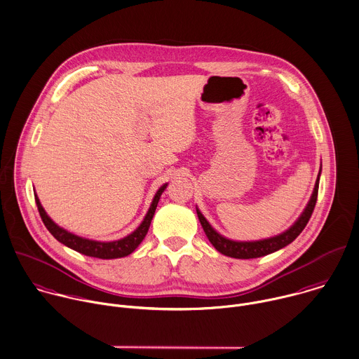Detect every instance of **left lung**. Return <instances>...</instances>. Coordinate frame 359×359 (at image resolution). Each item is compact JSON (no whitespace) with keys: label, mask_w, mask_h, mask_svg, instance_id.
Segmentation results:
<instances>
[{"label":"left lung","mask_w":359,"mask_h":359,"mask_svg":"<svg viewBox=\"0 0 359 359\" xmlns=\"http://www.w3.org/2000/svg\"><path fill=\"white\" fill-rule=\"evenodd\" d=\"M320 172H322V164H320V171H319L316 182H315L312 196H311L308 205L305 206L304 212L301 213V216L295 220V223L290 229L280 233L278 236H274L270 238L257 239V241H234V239L226 238L224 236L217 233L210 226V223L206 220V217L202 215V212L196 206V213H198L199 222L203 227L206 237L220 253L230 256V257H236V259H255V257L266 256L269 253H273V252L287 246L302 233V230L305 229V226L308 224V222L312 216V212L315 209L316 199H318Z\"/></svg>","instance_id":"8db88e82"}]
</instances>
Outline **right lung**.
<instances>
[{"label":"right lung","instance_id":"add662e5","mask_svg":"<svg viewBox=\"0 0 359 359\" xmlns=\"http://www.w3.org/2000/svg\"><path fill=\"white\" fill-rule=\"evenodd\" d=\"M167 185L168 184H164L157 189V192L150 203V208H149L144 219L139 224V227L136 230H133L130 234H128L126 237L116 239V241H96V239L83 238V237H79L76 234L67 231L65 229H62L57 223H54L51 220V217L46 213L44 208L40 203L37 194H34V199H36V205H37V209H39V213L41 216L44 226L57 241H60L65 246H68L82 255H86V256L99 257V259H118V257L130 255L146 237L150 223H151V219L154 216L157 203L160 201V196L164 192V189L167 188Z\"/></svg>","mask_w":359,"mask_h":359}]
</instances>
